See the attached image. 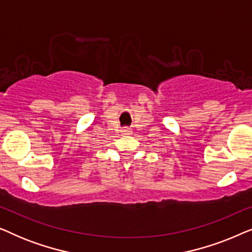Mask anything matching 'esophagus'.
<instances>
[{"label": "esophagus", "instance_id": "34e87169", "mask_svg": "<svg viewBox=\"0 0 252 252\" xmlns=\"http://www.w3.org/2000/svg\"><path fill=\"white\" fill-rule=\"evenodd\" d=\"M122 133H123V135H130L133 132H132V129H129V128H124L122 130Z\"/></svg>", "mask_w": 252, "mask_h": 252}]
</instances>
